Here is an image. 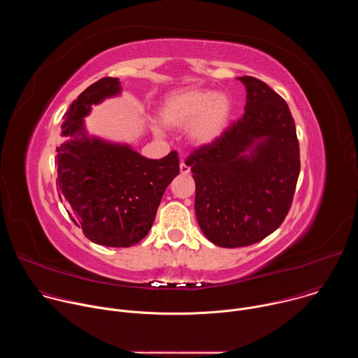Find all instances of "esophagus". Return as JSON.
<instances>
[{
  "label": "esophagus",
  "instance_id": "1",
  "mask_svg": "<svg viewBox=\"0 0 358 358\" xmlns=\"http://www.w3.org/2000/svg\"><path fill=\"white\" fill-rule=\"evenodd\" d=\"M180 171H181V174L182 176H187V174H189V166L182 160L181 162V164H180Z\"/></svg>",
  "mask_w": 358,
  "mask_h": 358
}]
</instances>
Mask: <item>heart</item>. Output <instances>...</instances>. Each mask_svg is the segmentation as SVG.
<instances>
[{
	"mask_svg": "<svg viewBox=\"0 0 358 358\" xmlns=\"http://www.w3.org/2000/svg\"><path fill=\"white\" fill-rule=\"evenodd\" d=\"M232 112V101L225 93L188 87L170 93L159 108L160 122L170 129H188L189 138L206 145L225 130Z\"/></svg>",
	"mask_w": 358,
	"mask_h": 358,
	"instance_id": "obj_1",
	"label": "heart"
}]
</instances>
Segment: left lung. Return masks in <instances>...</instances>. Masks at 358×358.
I'll return each mask as SVG.
<instances>
[{"instance_id": "1", "label": "left lung", "mask_w": 358, "mask_h": 358, "mask_svg": "<svg viewBox=\"0 0 358 358\" xmlns=\"http://www.w3.org/2000/svg\"><path fill=\"white\" fill-rule=\"evenodd\" d=\"M246 105L215 141L187 157L196 221L213 243H257L286 218L299 173L296 126L286 101L265 82L242 76Z\"/></svg>"}]
</instances>
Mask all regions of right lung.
Here are the masks:
<instances>
[{
    "label": "right lung",
    "instance_id": "right-lung-1",
    "mask_svg": "<svg viewBox=\"0 0 358 358\" xmlns=\"http://www.w3.org/2000/svg\"><path fill=\"white\" fill-rule=\"evenodd\" d=\"M120 90L117 78H103L73 100L62 123L71 140L57 147V189L89 241L129 248L151 229L167 185L180 174V159L171 151L151 160L129 145L86 136L83 117L92 105Z\"/></svg>",
    "mask_w": 358,
    "mask_h": 358
}]
</instances>
